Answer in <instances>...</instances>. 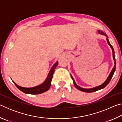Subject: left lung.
<instances>
[{
  "mask_svg": "<svg viewBox=\"0 0 122 122\" xmlns=\"http://www.w3.org/2000/svg\"><path fill=\"white\" fill-rule=\"evenodd\" d=\"M98 33H100L102 35H104V36H106L107 38H108V36H107L106 34H105L104 33H103V32L101 31V30H98ZM107 42H108V45H109V46H110V47L111 48V49H112V55H113V60H114V61H115V66H114V67L113 68L112 71H111V73H110V74H109V75L108 76V77L107 78V79L106 80V81H105L104 83H103L102 84H101V85L99 86H96V87H94L93 88H90V89H84V88H82L81 87H80V86H77V84H76L75 81H74V78L73 77H72V76L71 75V77L72 79H73V81H74V86H75V87L77 89H78L79 90H81L82 91V92H96V91L97 90H99L100 89H102L104 88V87H106V86L108 85V83L110 82V80L111 78H112V76H113V74H114L115 73V71L116 70V59H115V51H114V50H113V47L112 45H111L110 44V43L109 42V41L108 39V38H107Z\"/></svg>",
  "mask_w": 122,
  "mask_h": 122,
  "instance_id": "1",
  "label": "left lung"
}]
</instances>
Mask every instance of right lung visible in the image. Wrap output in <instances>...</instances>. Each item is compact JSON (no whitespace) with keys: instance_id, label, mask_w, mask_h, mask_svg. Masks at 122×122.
<instances>
[{"instance_id":"obj_1","label":"right lung","mask_w":122,"mask_h":122,"mask_svg":"<svg viewBox=\"0 0 122 122\" xmlns=\"http://www.w3.org/2000/svg\"><path fill=\"white\" fill-rule=\"evenodd\" d=\"M57 64H58V62L57 61L56 62L53 66V67H51V68L50 71H49L48 76H47L46 80L44 82V83L41 84L40 85H39L38 86H34V87L32 88H25L18 86V84H16L13 81H13V82L14 83V84H15L16 87L19 89L20 91H21L22 92H23L25 94L36 95L43 93V92H47V91L50 88V86L51 85V81L53 78L54 72L55 69L56 68V66H57Z\"/></svg>"}]
</instances>
